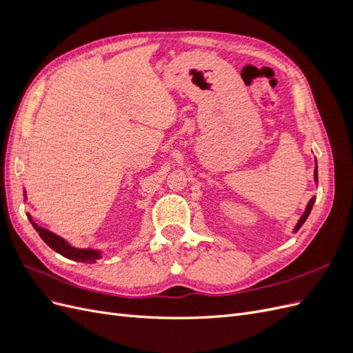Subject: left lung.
<instances>
[{"instance_id": "8db88e82", "label": "left lung", "mask_w": 353, "mask_h": 353, "mask_svg": "<svg viewBox=\"0 0 353 353\" xmlns=\"http://www.w3.org/2000/svg\"><path fill=\"white\" fill-rule=\"evenodd\" d=\"M314 176H315V181H318V169H316V166H315V172H314ZM314 201H315V197H312L311 200H309V203H307V206H306V209H305V213H303V215L301 216V219H299V222L296 223V227H294V232H297L299 230H301V227L303 225V223H305V221L307 219V216H309V213H311V210H312V206H314Z\"/></svg>"}]
</instances>
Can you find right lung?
I'll return each instance as SVG.
<instances>
[{
	"instance_id": "1",
	"label": "right lung",
	"mask_w": 353,
	"mask_h": 353,
	"mask_svg": "<svg viewBox=\"0 0 353 353\" xmlns=\"http://www.w3.org/2000/svg\"><path fill=\"white\" fill-rule=\"evenodd\" d=\"M23 194H25V199H26V191H23ZM28 218H29V221L32 223V227H34L37 230V232L39 234V237L44 240L52 250H56L61 256H65V258L72 259L74 262H83V263H94L95 261L101 258V253L99 250L72 248V245L65 239L59 237L57 234L37 225V223L32 221L30 215H28Z\"/></svg>"
}]
</instances>
